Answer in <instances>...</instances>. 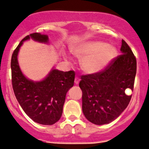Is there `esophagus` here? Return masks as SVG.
<instances>
[{
    "label": "esophagus",
    "mask_w": 149,
    "mask_h": 149,
    "mask_svg": "<svg viewBox=\"0 0 149 149\" xmlns=\"http://www.w3.org/2000/svg\"><path fill=\"white\" fill-rule=\"evenodd\" d=\"M74 82H75V83H76V85L78 84V83H79V82H80V78H78V77H76V78H75Z\"/></svg>",
    "instance_id": "34e87169"
}]
</instances>
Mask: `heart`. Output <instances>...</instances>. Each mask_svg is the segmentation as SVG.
Instances as JSON below:
<instances>
[{
    "instance_id": "b5f03b06",
    "label": "heart",
    "mask_w": 149,
    "mask_h": 149,
    "mask_svg": "<svg viewBox=\"0 0 149 149\" xmlns=\"http://www.w3.org/2000/svg\"><path fill=\"white\" fill-rule=\"evenodd\" d=\"M73 54L82 59L81 68L87 73L104 70L116 56V49L102 41H86L71 48Z\"/></svg>"
}]
</instances>
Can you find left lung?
Segmentation results:
<instances>
[{
	"mask_svg": "<svg viewBox=\"0 0 149 149\" xmlns=\"http://www.w3.org/2000/svg\"><path fill=\"white\" fill-rule=\"evenodd\" d=\"M122 54L114 58L100 72L81 76L82 109L85 118L95 125L108 124L117 118L127 108L132 95L126 89H134L136 59L122 40Z\"/></svg>",
	"mask_w": 149,
	"mask_h": 149,
	"instance_id": "1",
	"label": "left lung"
}]
</instances>
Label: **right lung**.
Masks as SVG:
<instances>
[{"label":"right lung","instance_id":"obj_1","mask_svg":"<svg viewBox=\"0 0 149 149\" xmlns=\"http://www.w3.org/2000/svg\"><path fill=\"white\" fill-rule=\"evenodd\" d=\"M31 38L47 42V35L33 33L24 38L11 58L12 85L19 104L27 116L37 123L51 125L60 119L66 92L73 86L75 72L52 69L43 80L33 82L22 74L17 61V54L23 42Z\"/></svg>","mask_w":149,"mask_h":149}]
</instances>
